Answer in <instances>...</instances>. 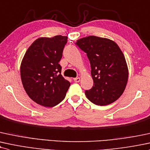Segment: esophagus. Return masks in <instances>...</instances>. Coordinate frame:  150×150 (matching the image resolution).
I'll return each instance as SVG.
<instances>
[{"instance_id":"esophagus-1","label":"esophagus","mask_w":150,"mask_h":150,"mask_svg":"<svg viewBox=\"0 0 150 150\" xmlns=\"http://www.w3.org/2000/svg\"><path fill=\"white\" fill-rule=\"evenodd\" d=\"M73 80L75 82H79L80 81V77H76V78H73Z\"/></svg>"}]
</instances>
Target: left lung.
Returning a JSON list of instances; mask_svg holds the SVG:
<instances>
[{"mask_svg":"<svg viewBox=\"0 0 150 150\" xmlns=\"http://www.w3.org/2000/svg\"><path fill=\"white\" fill-rule=\"evenodd\" d=\"M75 44L87 55L91 65L93 85L86 90L91 102L106 105L117 100L127 86L129 71L125 57L114 41L97 36H88Z\"/></svg>","mask_w":150,"mask_h":150,"instance_id":"obj_1","label":"left lung"}]
</instances>
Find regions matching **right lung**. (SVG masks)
Returning a JSON list of instances; mask_svg holds the SVG:
<instances>
[{"instance_id":"1","label":"right lung","mask_w":150,"mask_h":150,"mask_svg":"<svg viewBox=\"0 0 150 150\" xmlns=\"http://www.w3.org/2000/svg\"><path fill=\"white\" fill-rule=\"evenodd\" d=\"M67 36L40 38L32 43L21 64V78L28 96L36 103L54 107L64 100L70 83L61 75L59 62Z\"/></svg>"}]
</instances>
